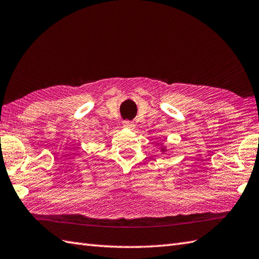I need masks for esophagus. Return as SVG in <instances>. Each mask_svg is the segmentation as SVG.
<instances>
[{
  "mask_svg": "<svg viewBox=\"0 0 259 259\" xmlns=\"http://www.w3.org/2000/svg\"><path fill=\"white\" fill-rule=\"evenodd\" d=\"M123 126H124V127H126V128H133L135 125H134L133 122H131V120H124Z\"/></svg>",
  "mask_w": 259,
  "mask_h": 259,
  "instance_id": "34e87169",
  "label": "esophagus"
}]
</instances>
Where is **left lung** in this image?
<instances>
[{"mask_svg": "<svg viewBox=\"0 0 259 259\" xmlns=\"http://www.w3.org/2000/svg\"><path fill=\"white\" fill-rule=\"evenodd\" d=\"M160 151H162V152H163V153H164V152H166V148H165V147H164V146H163V147H162V148H160Z\"/></svg>", "mask_w": 259, "mask_h": 259, "instance_id": "1", "label": "left lung"}]
</instances>
